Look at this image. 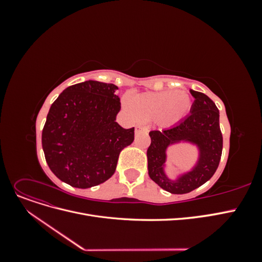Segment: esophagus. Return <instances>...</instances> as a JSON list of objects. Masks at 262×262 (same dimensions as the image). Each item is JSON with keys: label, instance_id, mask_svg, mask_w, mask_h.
Returning a JSON list of instances; mask_svg holds the SVG:
<instances>
[{"label": "esophagus", "instance_id": "obj_1", "mask_svg": "<svg viewBox=\"0 0 262 262\" xmlns=\"http://www.w3.org/2000/svg\"><path fill=\"white\" fill-rule=\"evenodd\" d=\"M142 131L146 132L147 129L145 128V126H143V125H137V126H136V133H137V134L140 133V132H142Z\"/></svg>", "mask_w": 262, "mask_h": 262}]
</instances>
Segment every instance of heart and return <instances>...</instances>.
I'll return each instance as SVG.
<instances>
[{
	"label": "heart",
	"mask_w": 262,
	"mask_h": 262,
	"mask_svg": "<svg viewBox=\"0 0 262 262\" xmlns=\"http://www.w3.org/2000/svg\"><path fill=\"white\" fill-rule=\"evenodd\" d=\"M122 104L134 119H154L157 125L168 128L187 116L191 109L192 99L186 92L166 91L126 96Z\"/></svg>",
	"instance_id": "1"
}]
</instances>
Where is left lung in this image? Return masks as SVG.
Returning a JSON list of instances; mask_svg holds the SVG:
<instances>
[{"label": "left lung", "mask_w": 262, "mask_h": 262, "mask_svg": "<svg viewBox=\"0 0 262 262\" xmlns=\"http://www.w3.org/2000/svg\"><path fill=\"white\" fill-rule=\"evenodd\" d=\"M190 93L194 98L190 115L171 128L149 132L148 176L162 189L173 194L188 193L210 180L217 169L223 148L217 107L205 94L193 90ZM179 144L193 146L197 158L188 171L171 178L167 172L168 148Z\"/></svg>", "instance_id": "1"}]
</instances>
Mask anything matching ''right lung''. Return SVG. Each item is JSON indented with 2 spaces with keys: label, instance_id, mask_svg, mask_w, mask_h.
Returning <instances> with one entry per match:
<instances>
[{
  "label": "right lung",
  "instance_id": "add662e5",
  "mask_svg": "<svg viewBox=\"0 0 262 262\" xmlns=\"http://www.w3.org/2000/svg\"><path fill=\"white\" fill-rule=\"evenodd\" d=\"M118 86L85 81L68 87L51 105L42 130V149L51 171L66 184L86 189L112 177L119 154L134 140V128L116 119Z\"/></svg>",
  "mask_w": 262,
  "mask_h": 262
}]
</instances>
